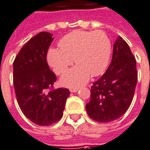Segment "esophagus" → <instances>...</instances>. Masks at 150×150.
<instances>
[{
  "label": "esophagus",
  "instance_id": "34e87169",
  "mask_svg": "<svg viewBox=\"0 0 150 150\" xmlns=\"http://www.w3.org/2000/svg\"><path fill=\"white\" fill-rule=\"evenodd\" d=\"M78 90H79V88H71V89H70V91L72 93H76L77 91H78Z\"/></svg>",
  "mask_w": 150,
  "mask_h": 150
}]
</instances>
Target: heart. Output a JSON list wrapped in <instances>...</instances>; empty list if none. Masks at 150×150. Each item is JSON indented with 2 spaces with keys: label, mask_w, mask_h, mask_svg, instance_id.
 <instances>
[{
  "label": "heart",
  "mask_w": 150,
  "mask_h": 150,
  "mask_svg": "<svg viewBox=\"0 0 150 150\" xmlns=\"http://www.w3.org/2000/svg\"><path fill=\"white\" fill-rule=\"evenodd\" d=\"M60 49L52 48L47 62L54 71L61 75L72 65L73 59L78 65L62 77V83L68 87H79L86 83L90 75H101L109 62L112 43L103 31L75 30L59 42Z\"/></svg>",
  "instance_id": "heart-1"
}]
</instances>
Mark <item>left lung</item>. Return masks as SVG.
I'll list each match as a JSON object with an SVG mask.
<instances>
[{
	"mask_svg": "<svg viewBox=\"0 0 150 150\" xmlns=\"http://www.w3.org/2000/svg\"><path fill=\"white\" fill-rule=\"evenodd\" d=\"M137 78L135 57L125 40L118 37L109 67L91 87L90 101L86 104L89 117L110 122L124 115L133 99Z\"/></svg>",
	"mask_w": 150,
	"mask_h": 150,
	"instance_id": "obj_1",
	"label": "left lung"
}]
</instances>
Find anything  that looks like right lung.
I'll list each match as a JSON object with an SVG mask.
<instances>
[{
	"instance_id": "obj_1",
	"label": "right lung",
	"mask_w": 150,
	"mask_h": 150,
	"mask_svg": "<svg viewBox=\"0 0 150 150\" xmlns=\"http://www.w3.org/2000/svg\"><path fill=\"white\" fill-rule=\"evenodd\" d=\"M52 40L50 33H38L21 48L13 63V83L18 104L24 116L38 126L57 122L70 95L68 88H53L57 76L47 62Z\"/></svg>"
}]
</instances>
